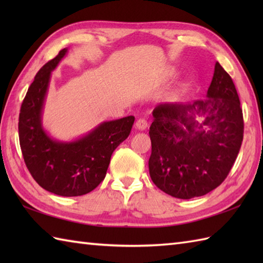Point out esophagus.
<instances>
[{
    "label": "esophagus",
    "mask_w": 263,
    "mask_h": 263,
    "mask_svg": "<svg viewBox=\"0 0 263 263\" xmlns=\"http://www.w3.org/2000/svg\"><path fill=\"white\" fill-rule=\"evenodd\" d=\"M148 126V123L147 121L144 119H139L137 122H136V128L139 131H143L146 130V127Z\"/></svg>",
    "instance_id": "1"
}]
</instances>
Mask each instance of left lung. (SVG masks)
<instances>
[{
  "mask_svg": "<svg viewBox=\"0 0 263 263\" xmlns=\"http://www.w3.org/2000/svg\"><path fill=\"white\" fill-rule=\"evenodd\" d=\"M149 130V174L178 199L209 193L224 182L243 141V114L235 85L219 63L205 99L160 104Z\"/></svg>",
  "mask_w": 263,
  "mask_h": 263,
  "instance_id": "obj_1",
  "label": "left lung"
}]
</instances>
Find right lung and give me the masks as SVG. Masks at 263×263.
I'll list each match as a JSON object with an SVG mask.
<instances>
[{"label": "right lung", "mask_w": 263, "mask_h": 263, "mask_svg": "<svg viewBox=\"0 0 263 263\" xmlns=\"http://www.w3.org/2000/svg\"><path fill=\"white\" fill-rule=\"evenodd\" d=\"M68 51L63 48L44 65L28 89L19 115V140L27 168L39 185L62 197H78L104 180L111 154L130 135L135 116L102 122L70 141L49 136L43 126L44 105L52 72Z\"/></svg>", "instance_id": "right-lung-1"}]
</instances>
